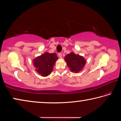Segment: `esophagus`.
<instances>
[{"label": "esophagus", "instance_id": "1", "mask_svg": "<svg viewBox=\"0 0 121 121\" xmlns=\"http://www.w3.org/2000/svg\"><path fill=\"white\" fill-rule=\"evenodd\" d=\"M58 56H59V58H62V54H61V53H58Z\"/></svg>", "mask_w": 121, "mask_h": 121}]
</instances>
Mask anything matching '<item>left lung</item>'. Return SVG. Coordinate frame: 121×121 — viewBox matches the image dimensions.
<instances>
[{"label":"left lung","mask_w":121,"mask_h":121,"mask_svg":"<svg viewBox=\"0 0 121 121\" xmlns=\"http://www.w3.org/2000/svg\"><path fill=\"white\" fill-rule=\"evenodd\" d=\"M65 60L70 70L75 73L82 70L86 63V60L83 56L78 54H75L73 52L66 55Z\"/></svg>","instance_id":"left-lung-1"}]
</instances>
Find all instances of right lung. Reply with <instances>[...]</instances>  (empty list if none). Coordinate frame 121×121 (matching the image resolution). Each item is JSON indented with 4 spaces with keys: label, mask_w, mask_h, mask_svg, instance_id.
<instances>
[{
    "label": "right lung",
    "mask_w": 121,
    "mask_h": 121,
    "mask_svg": "<svg viewBox=\"0 0 121 121\" xmlns=\"http://www.w3.org/2000/svg\"><path fill=\"white\" fill-rule=\"evenodd\" d=\"M58 59L56 53L46 52L34 59L32 62L37 72L42 76L46 77L52 72L53 65Z\"/></svg>",
    "instance_id": "1"
}]
</instances>
